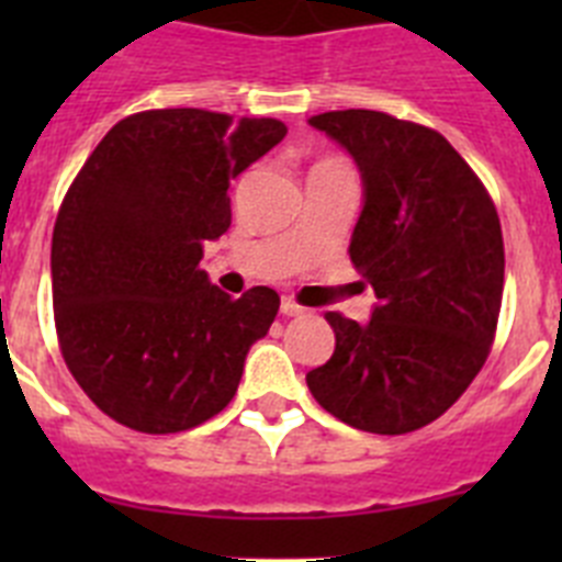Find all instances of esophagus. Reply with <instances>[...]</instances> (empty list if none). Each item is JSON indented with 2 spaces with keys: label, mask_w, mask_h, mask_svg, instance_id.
Listing matches in <instances>:
<instances>
[{
  "label": "esophagus",
  "mask_w": 562,
  "mask_h": 562,
  "mask_svg": "<svg viewBox=\"0 0 562 562\" xmlns=\"http://www.w3.org/2000/svg\"><path fill=\"white\" fill-rule=\"evenodd\" d=\"M281 315H286V317L304 315V306H297L292 297H281Z\"/></svg>",
  "instance_id": "1"
}]
</instances>
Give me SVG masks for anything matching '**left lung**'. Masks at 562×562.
Wrapping results in <instances>:
<instances>
[{"mask_svg": "<svg viewBox=\"0 0 562 562\" xmlns=\"http://www.w3.org/2000/svg\"><path fill=\"white\" fill-rule=\"evenodd\" d=\"M310 126L360 168L349 256L376 306L369 324L326 312L335 355L306 385L351 428L411 434L439 419L490 355L504 295L498 213L434 128L371 109L315 114Z\"/></svg>", "mask_w": 562, "mask_h": 562, "instance_id": "obj_1", "label": "left lung"}]
</instances>
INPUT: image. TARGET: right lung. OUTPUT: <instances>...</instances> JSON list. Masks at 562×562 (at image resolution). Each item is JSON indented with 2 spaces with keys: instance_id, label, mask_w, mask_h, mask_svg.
Segmentation results:
<instances>
[{
  "instance_id": "obj_1",
  "label": "right lung",
  "mask_w": 562,
  "mask_h": 562,
  "mask_svg": "<svg viewBox=\"0 0 562 562\" xmlns=\"http://www.w3.org/2000/svg\"><path fill=\"white\" fill-rule=\"evenodd\" d=\"M276 117L151 109L114 123L53 227V310L67 369L114 422L180 434L233 400L278 297L211 284L205 241L231 227V180L284 140Z\"/></svg>"
}]
</instances>
